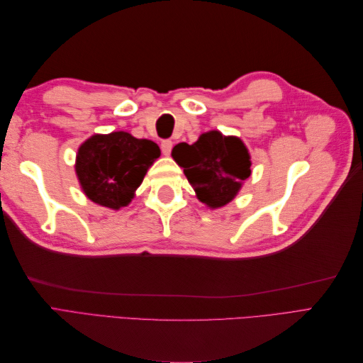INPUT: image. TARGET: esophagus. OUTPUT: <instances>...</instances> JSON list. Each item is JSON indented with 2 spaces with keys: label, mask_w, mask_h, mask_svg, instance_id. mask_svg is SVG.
Returning <instances> with one entry per match:
<instances>
[{
  "label": "esophagus",
  "mask_w": 363,
  "mask_h": 363,
  "mask_svg": "<svg viewBox=\"0 0 363 363\" xmlns=\"http://www.w3.org/2000/svg\"><path fill=\"white\" fill-rule=\"evenodd\" d=\"M160 148H162V152H163L164 156H169L171 155V150H172V140H169V139L162 140Z\"/></svg>",
  "instance_id": "obj_1"
}]
</instances>
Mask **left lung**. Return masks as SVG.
<instances>
[{"label":"left lung","instance_id":"obj_1","mask_svg":"<svg viewBox=\"0 0 363 363\" xmlns=\"http://www.w3.org/2000/svg\"><path fill=\"white\" fill-rule=\"evenodd\" d=\"M171 156L183 168L196 199L211 208L232 201L251 174L250 152L244 142L218 130L203 133L192 145L177 144Z\"/></svg>","mask_w":363,"mask_h":363}]
</instances>
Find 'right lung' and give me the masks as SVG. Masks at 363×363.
Instances as JSON below:
<instances>
[{"label": "right lung", "mask_w": 363, "mask_h": 363, "mask_svg": "<svg viewBox=\"0 0 363 363\" xmlns=\"http://www.w3.org/2000/svg\"><path fill=\"white\" fill-rule=\"evenodd\" d=\"M159 156L156 142L136 139L127 131L94 135L77 151L75 172L87 199L119 211L133 199Z\"/></svg>", "instance_id": "add662e5"}]
</instances>
